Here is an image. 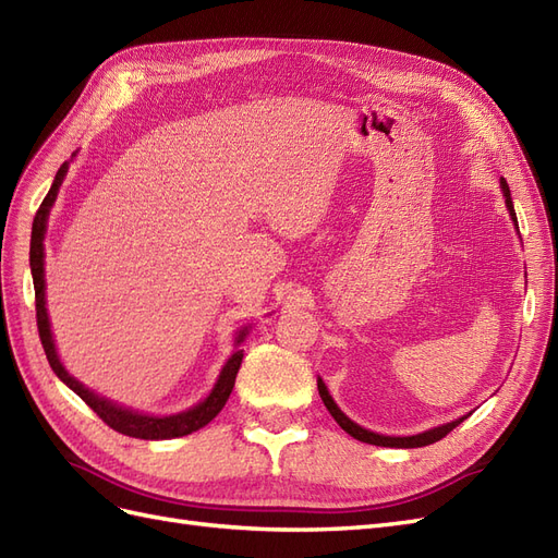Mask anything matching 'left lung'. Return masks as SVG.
I'll use <instances>...</instances> for the list:
<instances>
[{"label": "left lung", "mask_w": 558, "mask_h": 558, "mask_svg": "<svg viewBox=\"0 0 558 558\" xmlns=\"http://www.w3.org/2000/svg\"><path fill=\"white\" fill-rule=\"evenodd\" d=\"M500 189H502V195H505V205H508V211H510V216H512V221H514V226H517V214H514V205H512V197H510V185H508V181L505 179H500ZM519 228V226H517ZM316 386H318V396H320V400H324V404L328 408V412L332 414V418L337 421V424H340L353 440H361V442H367V445H377V447H398V449H414V447H426V445H433V442H437V440H442V437L447 435V433H451L456 426L461 424L463 418H468V416H461V418H456V421H451V424H442V426H437V428H430V430H424V433H418V435H408V437H391V435H379V433H373V430H367V428H363V426H359V424H353V421L337 408L335 404V400L330 398V393H328V388H326V384H324V379H316Z\"/></svg>", "instance_id": "obj_1"}]
</instances>
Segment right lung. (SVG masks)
<instances>
[{"instance_id":"right-lung-1","label":"right lung","mask_w":558,"mask_h":558,"mask_svg":"<svg viewBox=\"0 0 558 558\" xmlns=\"http://www.w3.org/2000/svg\"><path fill=\"white\" fill-rule=\"evenodd\" d=\"M70 170V162H62L60 170L53 179V185H50L48 195L44 197L41 207L35 216V223H32V242H29V267H32V279H35V300H37V326H39V337L41 344L46 351V359L53 367V373L72 388V391L88 404V408L105 421V424L118 433L130 435V437H140V440H172V437H183L191 435L195 430H199L202 426H207L209 421L223 410V404L228 402L232 386H234V377H238V369L242 365L244 359V349H234L232 356L228 359V363L223 365L221 375H218L211 393L197 402L195 408L179 412V414H170V416H150V414H140L134 410L121 408L102 396H97L90 388L83 386L78 379H74L70 373H66L64 365L58 359L56 351V342H53V332H50V324H48V312H46V281H44V234H46V221H48V211L53 207V202L58 197V191L62 185V179ZM248 328H242L238 340L234 344H242L246 337Z\"/></svg>"}]
</instances>
